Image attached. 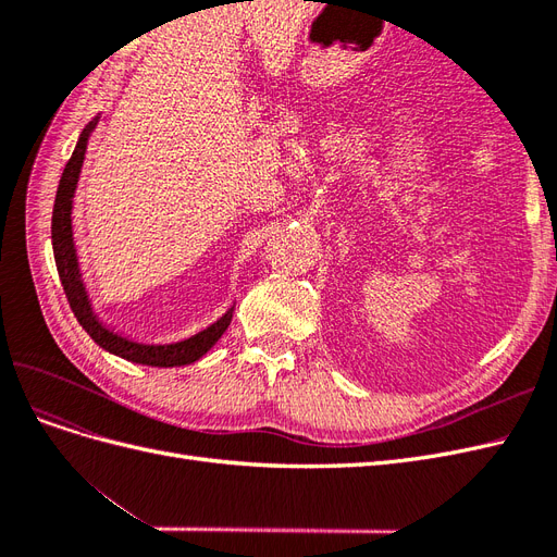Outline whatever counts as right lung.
Masks as SVG:
<instances>
[{
  "label": "right lung",
  "instance_id": "right-lung-1",
  "mask_svg": "<svg viewBox=\"0 0 557 557\" xmlns=\"http://www.w3.org/2000/svg\"><path fill=\"white\" fill-rule=\"evenodd\" d=\"M97 123H99V115L92 117V121L83 127L74 153H72L70 162L64 164V172H62L58 195H55V205H53V225H50V237H53V256H55L58 274L62 281L66 301H70L76 320L83 325V330L92 336L95 344L113 352V356L129 360V362H137V364H148V367L190 364L205 356V352L211 350V346L221 339L223 332L230 325L234 309H230L225 315L218 318L215 323L209 325L207 330H201V332L188 336V339L174 342V344L137 342V339H132V336H125L121 332L107 327L92 311L88 290L81 278L78 258H76L72 209H74V195H76V185H78V176H81V166H83V160H86L88 139H90L92 129L97 127Z\"/></svg>",
  "mask_w": 557,
  "mask_h": 557
}]
</instances>
